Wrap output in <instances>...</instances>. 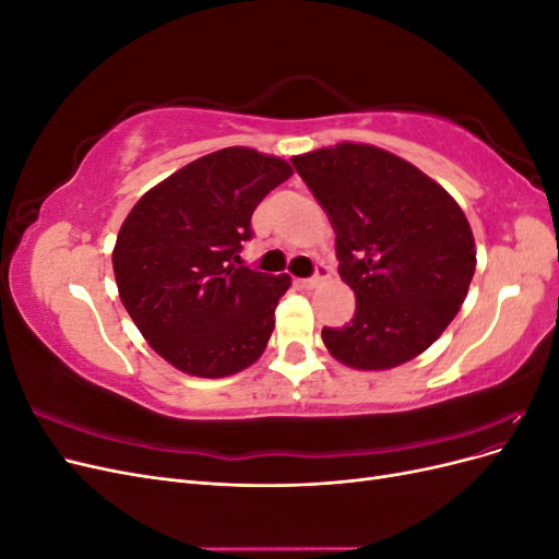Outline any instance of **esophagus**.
<instances>
[{
  "label": "esophagus",
  "mask_w": 559,
  "mask_h": 559,
  "mask_svg": "<svg viewBox=\"0 0 559 559\" xmlns=\"http://www.w3.org/2000/svg\"><path fill=\"white\" fill-rule=\"evenodd\" d=\"M329 275H331V270L324 263H319L317 265V273L312 277H308V280H302V286H306V289H314V286H319L321 282L329 280Z\"/></svg>",
  "instance_id": "34e87169"
}]
</instances>
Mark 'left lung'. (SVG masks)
<instances>
[{
	"label": "left lung",
	"mask_w": 559,
	"mask_h": 559,
	"mask_svg": "<svg viewBox=\"0 0 559 559\" xmlns=\"http://www.w3.org/2000/svg\"><path fill=\"white\" fill-rule=\"evenodd\" d=\"M292 163L329 212L337 273L357 294L349 324L321 329L324 345L361 370L411 361L448 329L476 273L462 207L378 146L345 142Z\"/></svg>",
	"instance_id": "left-lung-1"
}]
</instances>
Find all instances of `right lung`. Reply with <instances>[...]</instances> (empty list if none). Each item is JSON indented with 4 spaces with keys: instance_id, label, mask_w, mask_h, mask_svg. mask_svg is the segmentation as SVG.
Listing matches in <instances>:
<instances>
[{
    "instance_id": "1",
    "label": "right lung",
    "mask_w": 559,
    "mask_h": 559,
    "mask_svg": "<svg viewBox=\"0 0 559 559\" xmlns=\"http://www.w3.org/2000/svg\"><path fill=\"white\" fill-rule=\"evenodd\" d=\"M292 165L245 146L202 156L140 198L118 230L114 275L128 314L165 361L224 378L257 361L289 275L240 265L251 214Z\"/></svg>"
}]
</instances>
